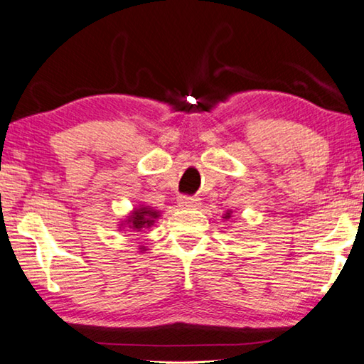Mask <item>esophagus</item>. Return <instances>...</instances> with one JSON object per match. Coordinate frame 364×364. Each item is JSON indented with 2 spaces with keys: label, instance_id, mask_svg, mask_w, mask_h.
Returning <instances> with one entry per match:
<instances>
[{
  "label": "esophagus",
  "instance_id": "1",
  "mask_svg": "<svg viewBox=\"0 0 364 364\" xmlns=\"http://www.w3.org/2000/svg\"><path fill=\"white\" fill-rule=\"evenodd\" d=\"M177 203L181 208H186V210H193V208H198L200 206V198H196V196H178Z\"/></svg>",
  "mask_w": 364,
  "mask_h": 364
}]
</instances>
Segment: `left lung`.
Wrapping results in <instances>:
<instances>
[{
	"label": "left lung",
	"mask_w": 364,
	"mask_h": 364,
	"mask_svg": "<svg viewBox=\"0 0 364 364\" xmlns=\"http://www.w3.org/2000/svg\"><path fill=\"white\" fill-rule=\"evenodd\" d=\"M228 214H229V213H228ZM225 218H228V216H225Z\"/></svg>",
	"instance_id": "8db88e82"
}]
</instances>
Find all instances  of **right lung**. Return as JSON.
<instances>
[{"instance_id": "1", "label": "right lung", "mask_w": 364, "mask_h": 364, "mask_svg": "<svg viewBox=\"0 0 364 364\" xmlns=\"http://www.w3.org/2000/svg\"><path fill=\"white\" fill-rule=\"evenodd\" d=\"M159 216L158 211L150 210V208H140V210L134 211L130 214L129 221H126L129 225V229L134 230H141L143 228H150V225L154 223V219Z\"/></svg>"}]
</instances>
